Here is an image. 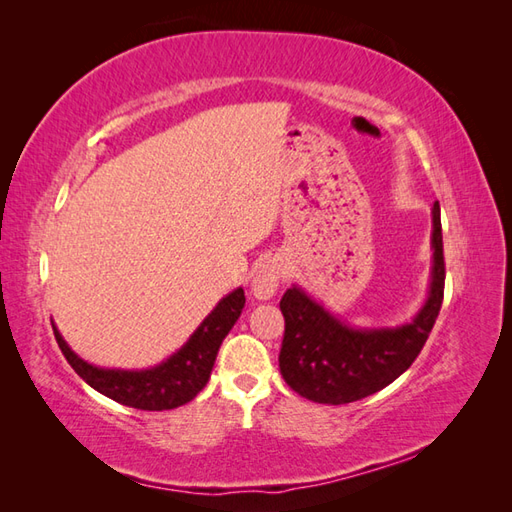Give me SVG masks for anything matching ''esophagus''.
<instances>
[{"label": "esophagus", "mask_w": 512, "mask_h": 512, "mask_svg": "<svg viewBox=\"0 0 512 512\" xmlns=\"http://www.w3.org/2000/svg\"><path fill=\"white\" fill-rule=\"evenodd\" d=\"M286 275V268L281 259H268V262L259 264L253 275V295L257 299H270L277 292L281 279Z\"/></svg>", "instance_id": "esophagus-1"}]
</instances>
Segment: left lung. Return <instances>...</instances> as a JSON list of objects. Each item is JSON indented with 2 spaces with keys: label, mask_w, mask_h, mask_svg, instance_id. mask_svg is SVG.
Returning <instances> with one entry per match:
<instances>
[{
  "label": "left lung",
  "mask_w": 512,
  "mask_h": 512,
  "mask_svg": "<svg viewBox=\"0 0 512 512\" xmlns=\"http://www.w3.org/2000/svg\"><path fill=\"white\" fill-rule=\"evenodd\" d=\"M431 288L411 323L398 328H350L292 286L279 301L286 319L279 369L290 389L321 405L361 400L407 372L429 339L444 299L440 204H433Z\"/></svg>",
  "instance_id": "obj_1"
}]
</instances>
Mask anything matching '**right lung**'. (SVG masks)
I'll return each mask as SVG.
<instances>
[{
	"label": "right lung",
	"mask_w": 512,
	"mask_h": 512,
	"mask_svg": "<svg viewBox=\"0 0 512 512\" xmlns=\"http://www.w3.org/2000/svg\"><path fill=\"white\" fill-rule=\"evenodd\" d=\"M244 303V290H233L231 295L217 303L209 317L200 323V328L191 334V339L176 354H171L167 361L156 367L138 369V372L90 365L70 350V345L63 341L54 323L52 330L63 356L90 387L127 407L165 411L187 405L209 383L217 350L242 314Z\"/></svg>",
	"instance_id": "add662e5"
}]
</instances>
